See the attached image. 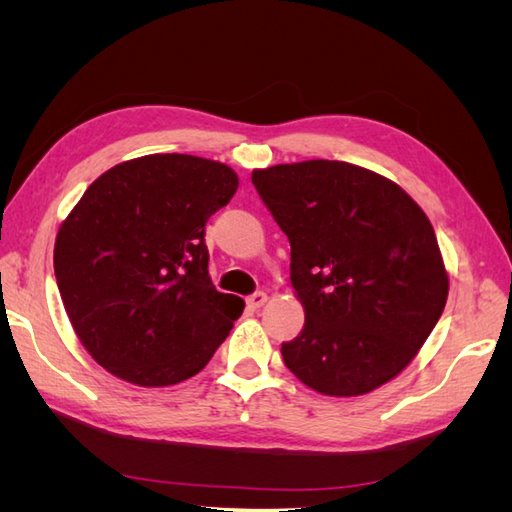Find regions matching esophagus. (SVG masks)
Returning a JSON list of instances; mask_svg holds the SVG:
<instances>
[{
	"mask_svg": "<svg viewBox=\"0 0 512 512\" xmlns=\"http://www.w3.org/2000/svg\"><path fill=\"white\" fill-rule=\"evenodd\" d=\"M269 301V297H267V292H254L250 299H247V307H252V309H258V307H262Z\"/></svg>",
	"mask_w": 512,
	"mask_h": 512,
	"instance_id": "esophagus-1",
	"label": "esophagus"
}]
</instances>
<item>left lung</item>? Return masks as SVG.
<instances>
[{
	"label": "left lung",
	"instance_id": "left-lung-1",
	"mask_svg": "<svg viewBox=\"0 0 512 512\" xmlns=\"http://www.w3.org/2000/svg\"><path fill=\"white\" fill-rule=\"evenodd\" d=\"M252 183L290 241L305 327L286 367L329 397H359L404 371L444 312L448 271L425 211L374 170L307 160Z\"/></svg>",
	"mask_w": 512,
	"mask_h": 512
}]
</instances>
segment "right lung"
Listing matches in <instances>:
<instances>
[{
	"label": "right lung",
	"instance_id": "obj_1",
	"mask_svg": "<svg viewBox=\"0 0 512 512\" xmlns=\"http://www.w3.org/2000/svg\"><path fill=\"white\" fill-rule=\"evenodd\" d=\"M239 188L230 166L151 153L108 168L61 222L53 265L76 337L136 386L196 376L243 314L209 275L205 224Z\"/></svg>",
	"mask_w": 512,
	"mask_h": 512
}]
</instances>
